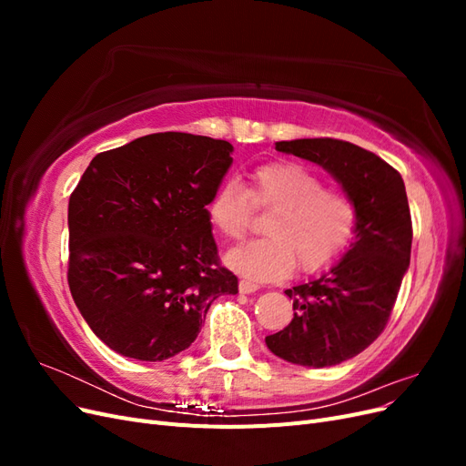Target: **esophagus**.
<instances>
[{
    "label": "esophagus",
    "instance_id": "obj_1",
    "mask_svg": "<svg viewBox=\"0 0 466 466\" xmlns=\"http://www.w3.org/2000/svg\"><path fill=\"white\" fill-rule=\"evenodd\" d=\"M257 289H258V284H255V281H250V279L238 281V291L241 293H255Z\"/></svg>",
    "mask_w": 466,
    "mask_h": 466
}]
</instances>
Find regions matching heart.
<instances>
[{
	"label": "heart",
	"mask_w": 466,
	"mask_h": 466,
	"mask_svg": "<svg viewBox=\"0 0 466 466\" xmlns=\"http://www.w3.org/2000/svg\"><path fill=\"white\" fill-rule=\"evenodd\" d=\"M252 205L270 211L266 238L233 248L225 262L255 279H279L295 264L303 272H320L348 250L358 228V208L350 196L324 180L311 167L274 161L257 167L247 187L228 180L208 202V221L225 241L248 231Z\"/></svg>",
	"instance_id": "b5f03b06"
}]
</instances>
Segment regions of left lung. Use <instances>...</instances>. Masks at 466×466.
Wrapping results in <instances>:
<instances>
[{"mask_svg":"<svg viewBox=\"0 0 466 466\" xmlns=\"http://www.w3.org/2000/svg\"><path fill=\"white\" fill-rule=\"evenodd\" d=\"M340 182L358 208L356 241L327 274L286 289L293 319L266 336L272 354L307 368L358 356L385 330L410 264L412 219L404 180L379 155L334 137L276 142Z\"/></svg>","mask_w":466,"mask_h":466,"instance_id":"8db88e82","label":"left lung"}]
</instances>
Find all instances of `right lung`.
Here are the masks:
<instances>
[{
  "mask_svg": "<svg viewBox=\"0 0 466 466\" xmlns=\"http://www.w3.org/2000/svg\"><path fill=\"white\" fill-rule=\"evenodd\" d=\"M231 151L225 139L161 132L98 153L86 168L69 196L67 284L110 350L173 358L196 340L209 305L238 291L206 208Z\"/></svg>",
  "mask_w": 466,
  "mask_h": 466,
  "instance_id": "1",
  "label": "right lung"
}]
</instances>
